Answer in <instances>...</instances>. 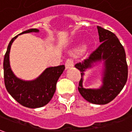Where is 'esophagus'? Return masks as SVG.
<instances>
[{"instance_id":"34e87169","label":"esophagus","mask_w":132,"mask_h":132,"mask_svg":"<svg viewBox=\"0 0 132 132\" xmlns=\"http://www.w3.org/2000/svg\"><path fill=\"white\" fill-rule=\"evenodd\" d=\"M74 65V63H73V61L71 59H68L66 61V63H65V66H66V69H71L72 68L73 66Z\"/></svg>"}]
</instances>
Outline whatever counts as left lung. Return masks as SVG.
Here are the masks:
<instances>
[{"instance_id":"left-lung-1","label":"left lung","mask_w":132,"mask_h":132,"mask_svg":"<svg viewBox=\"0 0 132 132\" xmlns=\"http://www.w3.org/2000/svg\"><path fill=\"white\" fill-rule=\"evenodd\" d=\"M97 27L100 45L92 52L88 59L77 63L75 67L80 70L83 77L84 71L91 68L93 63L104 61L102 86L97 89L84 88L81 78L78 91L89 102L105 105L114 99L124 88L127 80L128 66L125 49L116 35L100 26Z\"/></svg>"}]
</instances>
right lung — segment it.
<instances>
[{"label": "right lung", "mask_w": 132, "mask_h": 132, "mask_svg": "<svg viewBox=\"0 0 132 132\" xmlns=\"http://www.w3.org/2000/svg\"><path fill=\"white\" fill-rule=\"evenodd\" d=\"M37 29H30L24 33L38 32ZM18 35L13 37L7 46L3 60L4 83L7 92L20 105L29 108L43 107L52 100L56 90L58 79L65 69L64 65L49 67L35 80L25 81L17 78L10 69L9 54L13 41Z\"/></svg>", "instance_id": "right-lung-1"}]
</instances>
